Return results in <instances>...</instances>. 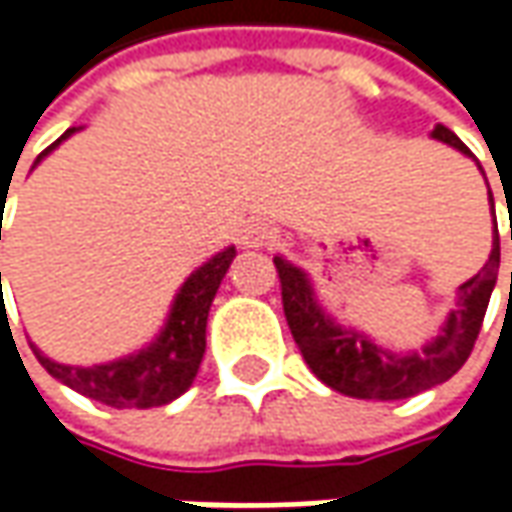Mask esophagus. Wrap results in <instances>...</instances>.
<instances>
[{
  "instance_id": "esophagus-1",
  "label": "esophagus",
  "mask_w": 512,
  "mask_h": 512,
  "mask_svg": "<svg viewBox=\"0 0 512 512\" xmlns=\"http://www.w3.org/2000/svg\"><path fill=\"white\" fill-rule=\"evenodd\" d=\"M276 242V233L273 227L262 225V222H253V225L242 227V236H239V245L247 250H259V247H270Z\"/></svg>"
}]
</instances>
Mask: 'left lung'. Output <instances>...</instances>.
Here are the masks:
<instances>
[{
	"label": "left lung",
	"mask_w": 512,
	"mask_h": 512,
	"mask_svg": "<svg viewBox=\"0 0 512 512\" xmlns=\"http://www.w3.org/2000/svg\"><path fill=\"white\" fill-rule=\"evenodd\" d=\"M430 139L444 142L462 156H476L467 150L462 139L436 125L430 130ZM476 168L484 176L482 165ZM487 182V179H484ZM487 199L493 210V247L484 267L467 279L456 290V307L447 313L439 333L424 342L419 350H390L382 347L373 336H367L359 327L342 325L319 299L316 285L305 267L287 262L285 256H273V265L279 270L282 282V305H285L290 333L302 350V359L316 373L319 382L333 387L336 393L353 396V399H373V402H393V399H410L422 390L447 382L453 373L462 370L467 362L476 336L482 330L484 313L490 293L499 279V227H496V202L487 185Z\"/></svg>",
	"instance_id": "8db88e82"
}]
</instances>
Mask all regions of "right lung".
Returning <instances> with one entry per match:
<instances>
[{
    "label": "right lung",
    "instance_id": "right-lung-1",
    "mask_svg": "<svg viewBox=\"0 0 512 512\" xmlns=\"http://www.w3.org/2000/svg\"><path fill=\"white\" fill-rule=\"evenodd\" d=\"M82 128H68L48 150H42L33 162V168L59 148L65 139ZM2 239V227H0ZM236 259V247L227 245L216 256H210L205 265H199L187 276L182 287L176 290L170 302L168 319L162 330L150 339L142 350H133L128 356H119L113 362L90 364H62L45 356L36 344L33 356L48 370L56 382L68 384L70 390L88 396L93 402L108 404V407H162L179 399L187 387L193 384L199 364L205 356V333L207 313L216 299V290L225 279L227 267ZM0 296H2V273H0Z\"/></svg>",
    "mask_w": 512,
    "mask_h": 512
}]
</instances>
